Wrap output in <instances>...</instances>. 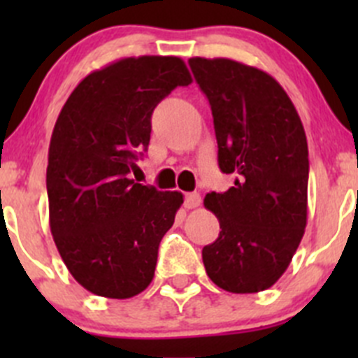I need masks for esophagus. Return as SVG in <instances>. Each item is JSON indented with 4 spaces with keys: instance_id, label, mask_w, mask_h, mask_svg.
<instances>
[{
    "instance_id": "1",
    "label": "esophagus",
    "mask_w": 358,
    "mask_h": 358,
    "mask_svg": "<svg viewBox=\"0 0 358 358\" xmlns=\"http://www.w3.org/2000/svg\"><path fill=\"white\" fill-rule=\"evenodd\" d=\"M201 204V196L197 192H190V194H185V202H183V206H185L187 209H194L197 208V206Z\"/></svg>"
}]
</instances>
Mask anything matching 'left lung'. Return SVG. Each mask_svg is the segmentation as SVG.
Listing matches in <instances>:
<instances>
[{"instance_id":"1","label":"left lung","mask_w":358,"mask_h":358,"mask_svg":"<svg viewBox=\"0 0 358 358\" xmlns=\"http://www.w3.org/2000/svg\"><path fill=\"white\" fill-rule=\"evenodd\" d=\"M209 100L218 164L236 182L206 194L220 236L202 249L209 279L237 294L272 287L289 266L306 227L308 145L282 86L230 59L189 60Z\"/></svg>"}]
</instances>
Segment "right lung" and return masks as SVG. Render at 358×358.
<instances>
[{
	"label": "right lung",
	"instance_id": "add662e5",
	"mask_svg": "<svg viewBox=\"0 0 358 358\" xmlns=\"http://www.w3.org/2000/svg\"><path fill=\"white\" fill-rule=\"evenodd\" d=\"M192 83L178 57H128L86 76L53 128L46 168L50 229L85 289L126 299L154 279L159 243L183 204L129 178L150 142V117Z\"/></svg>",
	"mask_w": 358,
	"mask_h": 358
}]
</instances>
